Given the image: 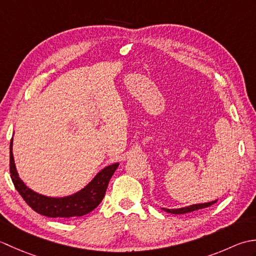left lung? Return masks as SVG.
<instances>
[{
    "instance_id": "8db88e82",
    "label": "left lung",
    "mask_w": 256,
    "mask_h": 256,
    "mask_svg": "<svg viewBox=\"0 0 256 256\" xmlns=\"http://www.w3.org/2000/svg\"><path fill=\"white\" fill-rule=\"evenodd\" d=\"M218 199L209 201V202H204V204H192L188 206H184V208H179V209H166V208H162L164 211L168 212V214H188V212H192L196 210H200L204 208H208V206H212L214 204H216Z\"/></svg>"
}]
</instances>
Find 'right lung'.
Instances as JSON below:
<instances>
[{
  "label": "right lung",
  "instance_id": "right-lung-1",
  "mask_svg": "<svg viewBox=\"0 0 256 256\" xmlns=\"http://www.w3.org/2000/svg\"><path fill=\"white\" fill-rule=\"evenodd\" d=\"M118 165V162H114L104 167L86 186L77 192L64 197H48L32 190L20 178L13 156V138L10 140V172L14 186L32 210L50 218L69 219L84 216L96 209L104 197L108 182Z\"/></svg>",
  "mask_w": 256,
  "mask_h": 256
}]
</instances>
